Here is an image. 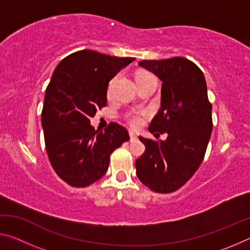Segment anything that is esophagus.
<instances>
[{
	"label": "esophagus",
	"instance_id": "34e87169",
	"mask_svg": "<svg viewBox=\"0 0 250 250\" xmlns=\"http://www.w3.org/2000/svg\"><path fill=\"white\" fill-rule=\"evenodd\" d=\"M129 135H130V140H131V141H133V140H137V139H138L137 134L133 133L132 131H130V132H129Z\"/></svg>",
	"mask_w": 250,
	"mask_h": 250
}]
</instances>
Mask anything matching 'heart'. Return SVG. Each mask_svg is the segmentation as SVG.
Segmentation results:
<instances>
[{"label":"heart","instance_id":"heart-1","mask_svg":"<svg viewBox=\"0 0 250 250\" xmlns=\"http://www.w3.org/2000/svg\"><path fill=\"white\" fill-rule=\"evenodd\" d=\"M150 76H153V75L147 73V71H139L137 76H135V79L150 77ZM110 89H111V84H110L109 88H108V92H110ZM143 117H145V113L131 112V113H128V115L125 116V119H126V121H128V124L130 125H132V126H134V128H137V126H140L143 124Z\"/></svg>","mask_w":250,"mask_h":250}]
</instances>
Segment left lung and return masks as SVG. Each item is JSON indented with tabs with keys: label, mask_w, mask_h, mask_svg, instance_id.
I'll use <instances>...</instances> for the list:
<instances>
[{
	"label": "left lung",
	"mask_w": 250,
	"mask_h": 250,
	"mask_svg": "<svg viewBox=\"0 0 250 250\" xmlns=\"http://www.w3.org/2000/svg\"><path fill=\"white\" fill-rule=\"evenodd\" d=\"M139 66L162 82L161 108L149 131L167 138L160 142L139 137L146 151L135 161L137 175L158 193H171L183 186L204 159L213 120L203 71L184 57L142 61Z\"/></svg>",
	"instance_id": "8db88e82"
}]
</instances>
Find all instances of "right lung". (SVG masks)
<instances>
[{
    "mask_svg": "<svg viewBox=\"0 0 250 250\" xmlns=\"http://www.w3.org/2000/svg\"><path fill=\"white\" fill-rule=\"evenodd\" d=\"M134 61L95 50H79L65 57L46 88L42 125L49 162L67 184L84 188L108 170L110 154L128 141L124 126L111 122L95 129L90 118L107 104L108 83Z\"/></svg>",
    "mask_w": 250,
    "mask_h": 250,
    "instance_id": "obj_1",
    "label": "right lung"
}]
</instances>
